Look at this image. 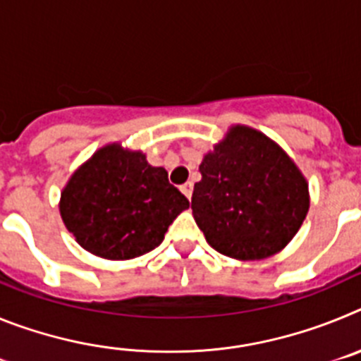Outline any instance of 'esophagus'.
I'll use <instances>...</instances> for the list:
<instances>
[{"instance_id": "34e87169", "label": "esophagus", "mask_w": 361, "mask_h": 361, "mask_svg": "<svg viewBox=\"0 0 361 361\" xmlns=\"http://www.w3.org/2000/svg\"><path fill=\"white\" fill-rule=\"evenodd\" d=\"M180 191H183L184 195H186L188 199H190V197H191V193H193V184H191V183H186V184H183V186H180Z\"/></svg>"}]
</instances>
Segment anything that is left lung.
I'll list each match as a JSON object with an SVG mask.
<instances>
[{
	"instance_id": "1",
	"label": "left lung",
	"mask_w": 361,
	"mask_h": 361,
	"mask_svg": "<svg viewBox=\"0 0 361 361\" xmlns=\"http://www.w3.org/2000/svg\"><path fill=\"white\" fill-rule=\"evenodd\" d=\"M191 209L213 250L235 260L273 257L293 240L309 212V184L266 133L233 124L204 155Z\"/></svg>"
}]
</instances>
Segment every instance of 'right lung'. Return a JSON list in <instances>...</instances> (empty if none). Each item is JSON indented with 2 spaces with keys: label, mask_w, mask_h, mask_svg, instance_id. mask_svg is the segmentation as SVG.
Segmentation results:
<instances>
[{
  "label": "right lung",
  "mask_w": 361,
  "mask_h": 361,
  "mask_svg": "<svg viewBox=\"0 0 361 361\" xmlns=\"http://www.w3.org/2000/svg\"><path fill=\"white\" fill-rule=\"evenodd\" d=\"M188 206L164 168L148 164L141 149L110 142L73 171L59 213L82 250L130 260L155 250Z\"/></svg>",
  "instance_id": "right-lung-1"
}]
</instances>
